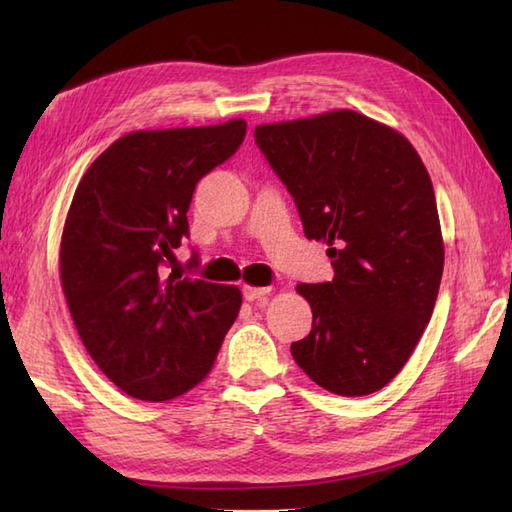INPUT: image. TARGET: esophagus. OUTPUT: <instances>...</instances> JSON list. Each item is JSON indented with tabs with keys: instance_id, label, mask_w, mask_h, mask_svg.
I'll return each mask as SVG.
<instances>
[{
	"instance_id": "1",
	"label": "esophagus",
	"mask_w": 512,
	"mask_h": 512,
	"mask_svg": "<svg viewBox=\"0 0 512 512\" xmlns=\"http://www.w3.org/2000/svg\"><path fill=\"white\" fill-rule=\"evenodd\" d=\"M268 295H270V288H262V286H244V299H246V301H266Z\"/></svg>"
}]
</instances>
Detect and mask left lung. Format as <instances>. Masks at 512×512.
<instances>
[{
	"label": "left lung",
	"mask_w": 512,
	"mask_h": 512,
	"mask_svg": "<svg viewBox=\"0 0 512 512\" xmlns=\"http://www.w3.org/2000/svg\"><path fill=\"white\" fill-rule=\"evenodd\" d=\"M334 279L299 284L312 330L290 345L319 387L367 396L394 378L431 319L444 268L436 195L418 151L352 110L255 127Z\"/></svg>",
	"instance_id": "obj_1"
}]
</instances>
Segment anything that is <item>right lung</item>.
Listing matches in <instances>:
<instances>
[{
	"label": "right lung",
	"mask_w": 512,
	"mask_h": 512,
	"mask_svg": "<svg viewBox=\"0 0 512 512\" xmlns=\"http://www.w3.org/2000/svg\"><path fill=\"white\" fill-rule=\"evenodd\" d=\"M244 118L140 129L83 173L65 215L59 275L85 350L127 396L165 402L206 378L242 308L237 286L167 275L195 184L231 158Z\"/></svg>",
	"instance_id": "right-lung-1"
}]
</instances>
